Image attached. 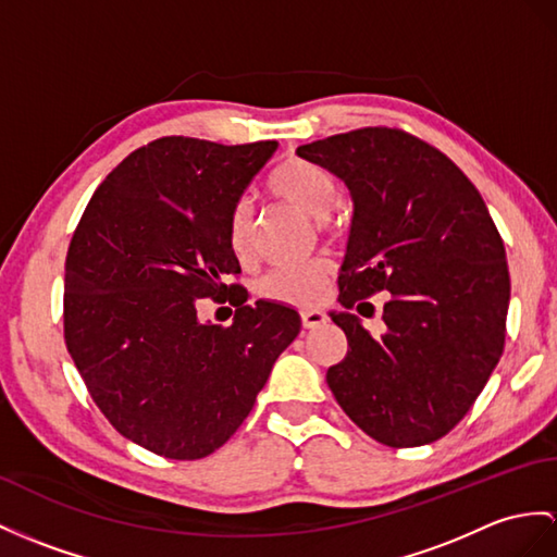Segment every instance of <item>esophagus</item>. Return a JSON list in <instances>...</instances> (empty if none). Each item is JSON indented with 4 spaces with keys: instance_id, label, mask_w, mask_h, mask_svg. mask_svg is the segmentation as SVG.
Returning a JSON list of instances; mask_svg holds the SVG:
<instances>
[{
    "instance_id": "1",
    "label": "esophagus",
    "mask_w": 557,
    "mask_h": 557,
    "mask_svg": "<svg viewBox=\"0 0 557 557\" xmlns=\"http://www.w3.org/2000/svg\"><path fill=\"white\" fill-rule=\"evenodd\" d=\"M300 319H302L305 329H317V325H323L325 321H329V317H325L321 309H305V311H300Z\"/></svg>"
}]
</instances>
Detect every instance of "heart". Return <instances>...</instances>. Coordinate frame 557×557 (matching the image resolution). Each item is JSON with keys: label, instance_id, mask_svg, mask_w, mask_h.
<instances>
[{"label": "heart", "instance_id": "obj_1", "mask_svg": "<svg viewBox=\"0 0 557 557\" xmlns=\"http://www.w3.org/2000/svg\"><path fill=\"white\" fill-rule=\"evenodd\" d=\"M269 191L278 200L288 202L295 210L317 220L321 228H335L341 216L335 214L337 200V180L331 170L307 158H286L269 174ZM228 248L234 250L238 260H248L255 243V210L248 200H238L228 212L226 220ZM331 274V264L325 260H314L302 267L274 269L257 283V293L264 300L293 307L314 305Z\"/></svg>", "mask_w": 557, "mask_h": 557}]
</instances>
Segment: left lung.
Wrapping results in <instances>:
<instances>
[{
  "label": "left lung",
  "mask_w": 557,
  "mask_h": 557,
  "mask_svg": "<svg viewBox=\"0 0 557 557\" xmlns=\"http://www.w3.org/2000/svg\"><path fill=\"white\" fill-rule=\"evenodd\" d=\"M347 184L355 216L345 309L389 293L385 333L331 314L347 355L325 373L343 411L385 446L409 449L451 432L504 355L506 248L478 188L440 148L397 127H361L297 148Z\"/></svg>",
  "instance_id": "1"
}]
</instances>
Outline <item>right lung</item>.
Returning a JSON list of instances; mask_svg holds the SVG:
<instances>
[{
  "mask_svg": "<svg viewBox=\"0 0 557 557\" xmlns=\"http://www.w3.org/2000/svg\"><path fill=\"white\" fill-rule=\"evenodd\" d=\"M276 141L162 137L106 176L65 255V347L122 437L172 460L206 458L252 411L271 366L300 333L297 311L257 300L228 248V212ZM237 307L232 326L196 299Z\"/></svg>",
  "mask_w": 557,
  "mask_h": 557,
  "instance_id": "add662e5",
  "label": "right lung"
}]
</instances>
